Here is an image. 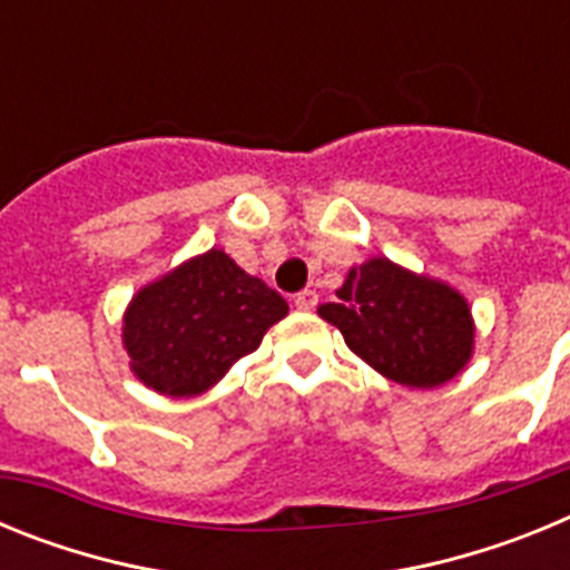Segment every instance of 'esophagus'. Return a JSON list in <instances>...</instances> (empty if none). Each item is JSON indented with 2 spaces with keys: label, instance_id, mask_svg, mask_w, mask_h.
<instances>
[{
  "label": "esophagus",
  "instance_id": "1",
  "mask_svg": "<svg viewBox=\"0 0 570 570\" xmlns=\"http://www.w3.org/2000/svg\"><path fill=\"white\" fill-rule=\"evenodd\" d=\"M294 302H296V308H299V311H314L316 305H320V294H316V291H311V288H305V291H299V294L294 296Z\"/></svg>",
  "mask_w": 570,
  "mask_h": 570
}]
</instances>
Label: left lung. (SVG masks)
Returning a JSON list of instances; mask_svg holds the SVG:
<instances>
[{
	"instance_id": "8db88e82",
	"label": "left lung",
	"mask_w": 570,
	"mask_h": 570,
	"mask_svg": "<svg viewBox=\"0 0 570 570\" xmlns=\"http://www.w3.org/2000/svg\"><path fill=\"white\" fill-rule=\"evenodd\" d=\"M320 316L342 331L356 356L407 387L448 382L465 367L473 347L468 302L385 256L351 271L336 302L320 305Z\"/></svg>"
}]
</instances>
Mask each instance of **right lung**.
Returning <instances> with one entry per match:
<instances>
[{"mask_svg":"<svg viewBox=\"0 0 570 570\" xmlns=\"http://www.w3.org/2000/svg\"><path fill=\"white\" fill-rule=\"evenodd\" d=\"M288 302L230 259L208 250L142 288L125 314L134 374L168 396H196L256 351Z\"/></svg>","mask_w":570,"mask_h":570,"instance_id":"right-lung-1","label":"right lung"}]
</instances>
